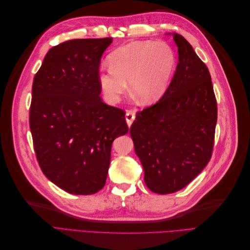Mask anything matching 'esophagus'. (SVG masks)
Wrapping results in <instances>:
<instances>
[{
	"instance_id": "obj_1",
	"label": "esophagus",
	"mask_w": 250,
	"mask_h": 250,
	"mask_svg": "<svg viewBox=\"0 0 250 250\" xmlns=\"http://www.w3.org/2000/svg\"><path fill=\"white\" fill-rule=\"evenodd\" d=\"M134 119H135V113H134L133 111L129 110V111L126 112L125 120H126V123H127L128 127L131 126V124H132V122L134 121Z\"/></svg>"
}]
</instances>
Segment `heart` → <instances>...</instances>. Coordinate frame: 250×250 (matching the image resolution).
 <instances>
[{"instance_id":"heart-1","label":"heart","mask_w":250,"mask_h":250,"mask_svg":"<svg viewBox=\"0 0 250 250\" xmlns=\"http://www.w3.org/2000/svg\"><path fill=\"white\" fill-rule=\"evenodd\" d=\"M176 53L163 41L131 42L108 55V67L98 73L100 87L109 101L115 103L127 88L140 103L150 105L167 93L176 67Z\"/></svg>"}]
</instances>
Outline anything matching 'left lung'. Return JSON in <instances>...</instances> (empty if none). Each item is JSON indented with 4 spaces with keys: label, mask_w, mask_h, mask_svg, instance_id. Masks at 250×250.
Returning <instances> with one entry per match:
<instances>
[{
    "label": "left lung",
    "mask_w": 250,
    "mask_h": 250,
    "mask_svg": "<svg viewBox=\"0 0 250 250\" xmlns=\"http://www.w3.org/2000/svg\"><path fill=\"white\" fill-rule=\"evenodd\" d=\"M172 35L178 63L167 93L137 115L130 127L144 180L157 194L188 186L210 160L217 103L208 66L184 36Z\"/></svg>",
    "instance_id": "left-lung-1"
}]
</instances>
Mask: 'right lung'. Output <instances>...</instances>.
Instances as JSON below:
<instances>
[{"label": "right lung", "instance_id": "1", "mask_svg": "<svg viewBox=\"0 0 250 250\" xmlns=\"http://www.w3.org/2000/svg\"><path fill=\"white\" fill-rule=\"evenodd\" d=\"M106 39L72 40L49 50L32 86L30 129L46 177L90 195L106 181L111 144L128 132L122 109L103 103L98 81Z\"/></svg>", "mask_w": 250, "mask_h": 250}]
</instances>
